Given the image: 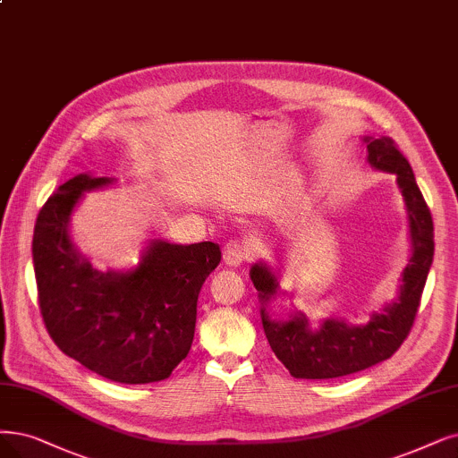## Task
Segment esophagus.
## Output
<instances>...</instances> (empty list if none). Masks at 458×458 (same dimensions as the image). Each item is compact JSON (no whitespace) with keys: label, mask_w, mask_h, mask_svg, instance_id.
I'll use <instances>...</instances> for the list:
<instances>
[{"label":"esophagus","mask_w":458,"mask_h":458,"mask_svg":"<svg viewBox=\"0 0 458 458\" xmlns=\"http://www.w3.org/2000/svg\"><path fill=\"white\" fill-rule=\"evenodd\" d=\"M248 255V250H246V244L241 242V241H229L224 248V263L227 267H241L244 258Z\"/></svg>","instance_id":"obj_1"}]
</instances>
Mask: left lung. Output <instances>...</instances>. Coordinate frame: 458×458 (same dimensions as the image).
<instances>
[{"label":"left lung","mask_w":458,"mask_h":458,"mask_svg":"<svg viewBox=\"0 0 458 458\" xmlns=\"http://www.w3.org/2000/svg\"><path fill=\"white\" fill-rule=\"evenodd\" d=\"M360 139L370 167L396 176L408 214L410 263L402 270L396 297L372 312L367 321L347 323L344 318L328 316L312 327L301 310H293L284 319L270 316L268 304L278 297H293V293L280 289L278 267L255 261L250 278L258 289L265 335L293 377L331 379L389 359L410 333L432 265L434 224L411 165L389 137L364 135Z\"/></svg>","instance_id":"8db88e82"}]
</instances>
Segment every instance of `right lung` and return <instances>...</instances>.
<instances>
[{"label": "right lung", "mask_w": 458, "mask_h": 458, "mask_svg": "<svg viewBox=\"0 0 458 458\" xmlns=\"http://www.w3.org/2000/svg\"><path fill=\"white\" fill-rule=\"evenodd\" d=\"M116 178L82 173L41 208L33 231V270L47 331L82 367L125 386L171 376L195 335L197 299L222 261L214 242L148 241L131 268L99 270L71 234L84 193Z\"/></svg>", "instance_id": "add662e5"}]
</instances>
